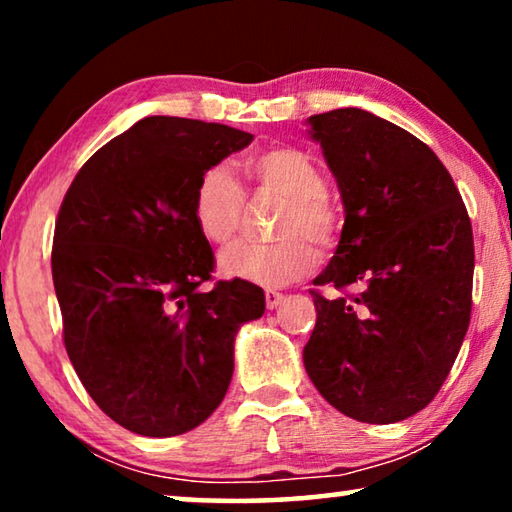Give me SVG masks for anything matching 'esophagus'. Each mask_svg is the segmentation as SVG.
<instances>
[{
    "label": "esophagus",
    "mask_w": 512,
    "mask_h": 512,
    "mask_svg": "<svg viewBox=\"0 0 512 512\" xmlns=\"http://www.w3.org/2000/svg\"><path fill=\"white\" fill-rule=\"evenodd\" d=\"M264 298H266V307L268 309H277L284 302V293L273 291V289H266L264 291Z\"/></svg>",
    "instance_id": "esophagus-1"
}]
</instances>
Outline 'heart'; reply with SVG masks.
<instances>
[{"instance_id": "heart-1", "label": "heart", "mask_w": 512, "mask_h": 512, "mask_svg": "<svg viewBox=\"0 0 512 512\" xmlns=\"http://www.w3.org/2000/svg\"><path fill=\"white\" fill-rule=\"evenodd\" d=\"M255 189L282 198L273 244L237 241L219 257L225 277L259 287H287L316 268L314 244L329 248L339 239L341 219L325 194V176L318 162L296 146H273L244 162ZM246 196L232 173L216 164L196 180L192 212L201 235L212 244H225L237 235L244 216Z\"/></svg>"}]
</instances>
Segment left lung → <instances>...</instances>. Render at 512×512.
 <instances>
[{"mask_svg": "<svg viewBox=\"0 0 512 512\" xmlns=\"http://www.w3.org/2000/svg\"><path fill=\"white\" fill-rule=\"evenodd\" d=\"M343 198L332 262L311 289L309 379L341 413L391 424L422 411L447 379L472 314V223L445 164L404 128L361 108L309 117Z\"/></svg>", "mask_w": 512, "mask_h": 512, "instance_id": "obj_1", "label": "left lung"}]
</instances>
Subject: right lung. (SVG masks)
Here are the masks:
<instances>
[{
  "mask_svg": "<svg viewBox=\"0 0 512 512\" xmlns=\"http://www.w3.org/2000/svg\"><path fill=\"white\" fill-rule=\"evenodd\" d=\"M250 142L223 124L146 117L83 164L60 205L51 275L65 350L99 409L140 436L210 418L237 329L266 309L244 280L201 289L214 253L192 212L198 176Z\"/></svg>",
  "mask_w": 512,
  "mask_h": 512,
  "instance_id": "add662e5",
  "label": "right lung"
}]
</instances>
